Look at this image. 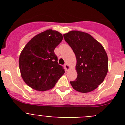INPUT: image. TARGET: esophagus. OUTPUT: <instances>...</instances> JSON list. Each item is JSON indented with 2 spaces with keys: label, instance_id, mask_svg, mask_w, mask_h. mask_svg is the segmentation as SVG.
Segmentation results:
<instances>
[{
  "label": "esophagus",
  "instance_id": "34e87169",
  "mask_svg": "<svg viewBox=\"0 0 125 125\" xmlns=\"http://www.w3.org/2000/svg\"><path fill=\"white\" fill-rule=\"evenodd\" d=\"M64 67H65V70H66V71L69 70H70V66H69V65H68V64H65V65H64Z\"/></svg>",
  "mask_w": 125,
  "mask_h": 125
}]
</instances>
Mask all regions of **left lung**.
I'll return each instance as SVG.
<instances>
[{"instance_id": "left-lung-1", "label": "left lung", "mask_w": 125, "mask_h": 125, "mask_svg": "<svg viewBox=\"0 0 125 125\" xmlns=\"http://www.w3.org/2000/svg\"><path fill=\"white\" fill-rule=\"evenodd\" d=\"M77 59V77L70 83L75 90L88 93L103 82L108 71V55L103 46L90 34L71 31L63 35Z\"/></svg>"}]
</instances>
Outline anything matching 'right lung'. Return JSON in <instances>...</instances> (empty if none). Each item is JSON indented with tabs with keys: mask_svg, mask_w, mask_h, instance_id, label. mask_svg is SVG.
I'll return each instance as SVG.
<instances>
[{
	"mask_svg": "<svg viewBox=\"0 0 125 125\" xmlns=\"http://www.w3.org/2000/svg\"><path fill=\"white\" fill-rule=\"evenodd\" d=\"M62 34L48 30L31 39L20 54L21 76L32 89L45 91L52 89L65 73L58 63L54 49L63 40Z\"/></svg>",
	"mask_w": 125,
	"mask_h": 125,
	"instance_id": "obj_1",
	"label": "right lung"
}]
</instances>
